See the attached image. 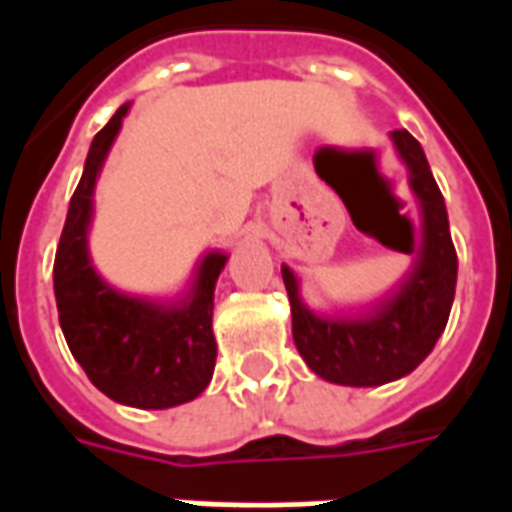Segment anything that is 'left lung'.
I'll list each match as a JSON object with an SVG mask.
<instances>
[{
  "label": "left lung",
  "mask_w": 512,
  "mask_h": 512,
  "mask_svg": "<svg viewBox=\"0 0 512 512\" xmlns=\"http://www.w3.org/2000/svg\"><path fill=\"white\" fill-rule=\"evenodd\" d=\"M397 153L411 172V189L422 202L425 249L403 290L365 321H321L299 301L296 279L282 268L293 312V343L301 359L332 384L378 386L406 376L433 351L450 318L458 279V255L450 222L428 158L406 128L392 131Z\"/></svg>",
  "instance_id": "8db88e82"
}]
</instances>
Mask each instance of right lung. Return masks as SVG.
<instances>
[{"mask_svg":"<svg viewBox=\"0 0 512 512\" xmlns=\"http://www.w3.org/2000/svg\"><path fill=\"white\" fill-rule=\"evenodd\" d=\"M126 112L128 104L120 106L90 145L57 244L54 296L71 354L106 397L134 408H169L194 400L213 376V288L227 257L202 260L191 299L175 310L120 296L95 277L84 244L93 186Z\"/></svg>","mask_w":512,"mask_h":512,"instance_id":"1","label":"right lung"}]
</instances>
